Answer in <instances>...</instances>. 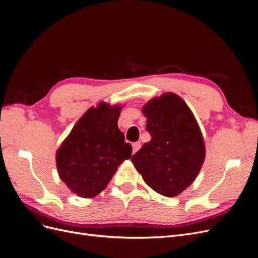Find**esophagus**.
<instances>
[{
    "label": "esophagus",
    "instance_id": "34e87169",
    "mask_svg": "<svg viewBox=\"0 0 258 258\" xmlns=\"http://www.w3.org/2000/svg\"><path fill=\"white\" fill-rule=\"evenodd\" d=\"M140 148H141V143L140 142H135V143H132V153H137Z\"/></svg>",
    "mask_w": 258,
    "mask_h": 258
}]
</instances>
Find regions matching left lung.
Returning a JSON list of instances; mask_svg holds the SVG:
<instances>
[{
	"label": "left lung",
	"mask_w": 258,
	"mask_h": 258,
	"mask_svg": "<svg viewBox=\"0 0 258 258\" xmlns=\"http://www.w3.org/2000/svg\"><path fill=\"white\" fill-rule=\"evenodd\" d=\"M150 142L131 157L144 182L166 197H174L198 175L206 148L198 123L175 93L155 98L142 108Z\"/></svg>",
	"instance_id": "1"
}]
</instances>
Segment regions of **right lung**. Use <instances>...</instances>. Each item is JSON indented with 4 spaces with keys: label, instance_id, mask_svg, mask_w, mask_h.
Segmentation results:
<instances>
[{
    "label": "right lung",
    "instance_id": "add662e5",
    "mask_svg": "<svg viewBox=\"0 0 258 258\" xmlns=\"http://www.w3.org/2000/svg\"><path fill=\"white\" fill-rule=\"evenodd\" d=\"M120 106L100 103L75 123L57 152L60 178L77 196L90 198L102 191L120 163L131 157L117 121Z\"/></svg>",
    "mask_w": 258,
    "mask_h": 258
}]
</instances>
